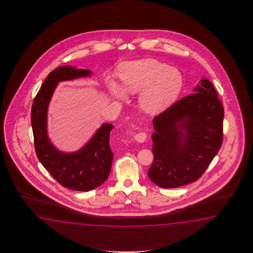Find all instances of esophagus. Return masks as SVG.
<instances>
[{"label": "esophagus", "instance_id": "34e87169", "mask_svg": "<svg viewBox=\"0 0 253 253\" xmlns=\"http://www.w3.org/2000/svg\"><path fill=\"white\" fill-rule=\"evenodd\" d=\"M146 139V134L141 132L139 134H136L134 135V140L137 141L138 143H144Z\"/></svg>", "mask_w": 253, "mask_h": 253}]
</instances>
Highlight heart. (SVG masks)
I'll list each match as a JSON object with an SVG mask.
<instances>
[{
	"label": "heart",
	"mask_w": 253,
	"mask_h": 253,
	"mask_svg": "<svg viewBox=\"0 0 253 253\" xmlns=\"http://www.w3.org/2000/svg\"><path fill=\"white\" fill-rule=\"evenodd\" d=\"M119 77L122 84L112 78L106 81L111 97L125 101L129 94L139 92L140 108L151 116L169 108L183 86V76L177 69L154 59L122 63L119 67Z\"/></svg>",
	"instance_id": "obj_1"
}]
</instances>
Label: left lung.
I'll return each mask as SVG.
<instances>
[{
    "label": "left lung",
    "mask_w": 253,
    "mask_h": 253,
    "mask_svg": "<svg viewBox=\"0 0 253 253\" xmlns=\"http://www.w3.org/2000/svg\"><path fill=\"white\" fill-rule=\"evenodd\" d=\"M193 93L153 120L154 163L147 174L163 188L197 181L222 143L224 111L212 84L203 77Z\"/></svg>",
    "instance_id": "1"
}]
</instances>
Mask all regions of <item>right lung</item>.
<instances>
[{
  "mask_svg": "<svg viewBox=\"0 0 253 253\" xmlns=\"http://www.w3.org/2000/svg\"><path fill=\"white\" fill-rule=\"evenodd\" d=\"M92 74L91 70L72 66H61L52 70L34 98L31 116L39 160L62 186L81 192L97 188L108 179L113 161L114 155L109 145L113 125H101L81 149L63 152L49 139L48 109L59 82L87 78Z\"/></svg>",
  "mask_w": 253,
  "mask_h": 253,
  "instance_id": "obj_1",
  "label": "right lung"
}]
</instances>
